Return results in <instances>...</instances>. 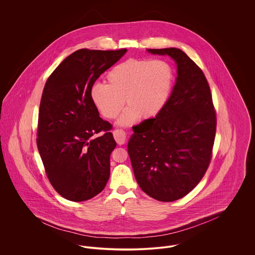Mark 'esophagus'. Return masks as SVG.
Returning a JSON list of instances; mask_svg holds the SVG:
<instances>
[{
    "label": "esophagus",
    "instance_id": "1",
    "mask_svg": "<svg viewBox=\"0 0 255 255\" xmlns=\"http://www.w3.org/2000/svg\"><path fill=\"white\" fill-rule=\"evenodd\" d=\"M113 134H114L115 140L118 142V144L122 145L126 142V132L123 129H115Z\"/></svg>",
    "mask_w": 255,
    "mask_h": 255
}]
</instances>
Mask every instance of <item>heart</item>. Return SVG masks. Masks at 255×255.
<instances>
[{
    "label": "heart",
    "instance_id": "1",
    "mask_svg": "<svg viewBox=\"0 0 255 255\" xmlns=\"http://www.w3.org/2000/svg\"><path fill=\"white\" fill-rule=\"evenodd\" d=\"M174 70L164 60L128 59L115 66L108 84L96 82L90 89L92 103L101 115L115 119L128 106L118 124L128 126L139 117L150 119L165 107L174 85Z\"/></svg>",
    "mask_w": 255,
    "mask_h": 255
}]
</instances>
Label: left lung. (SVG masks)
I'll return each mask as SVG.
<instances>
[{
    "label": "left lung",
    "instance_id": "1",
    "mask_svg": "<svg viewBox=\"0 0 255 255\" xmlns=\"http://www.w3.org/2000/svg\"><path fill=\"white\" fill-rule=\"evenodd\" d=\"M147 51L170 56L178 76L156 118L132 127L128 151L140 188L156 200L171 202L185 196L205 175L212 158L216 113L204 73L184 52Z\"/></svg>",
    "mask_w": 255,
    "mask_h": 255
}]
</instances>
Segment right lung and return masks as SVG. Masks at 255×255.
Returning <instances> with one entry per match:
<instances>
[{
	"label": "right lung",
	"mask_w": 255,
	"mask_h": 255,
	"mask_svg": "<svg viewBox=\"0 0 255 255\" xmlns=\"http://www.w3.org/2000/svg\"><path fill=\"white\" fill-rule=\"evenodd\" d=\"M127 49H80L67 57L46 81L40 102L37 147L46 175L64 198L79 202L100 193L110 177L117 145L112 125L99 117L90 89ZM104 131L99 138L94 134Z\"/></svg>",
	"instance_id": "obj_1"
}]
</instances>
